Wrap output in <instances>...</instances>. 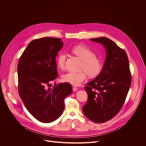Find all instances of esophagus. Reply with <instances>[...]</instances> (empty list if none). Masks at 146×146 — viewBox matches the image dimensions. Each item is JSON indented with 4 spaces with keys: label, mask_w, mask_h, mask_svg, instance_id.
<instances>
[{
    "label": "esophagus",
    "mask_w": 146,
    "mask_h": 146,
    "mask_svg": "<svg viewBox=\"0 0 146 146\" xmlns=\"http://www.w3.org/2000/svg\"><path fill=\"white\" fill-rule=\"evenodd\" d=\"M77 90H78V88H77V87H73V91L74 92L76 91Z\"/></svg>",
    "instance_id": "esophagus-1"
}]
</instances>
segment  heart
<instances>
[{
  "label": "heart",
  "instance_id": "heart-1",
  "mask_svg": "<svg viewBox=\"0 0 146 146\" xmlns=\"http://www.w3.org/2000/svg\"><path fill=\"white\" fill-rule=\"evenodd\" d=\"M72 52L78 57L82 64L79 72H68L62 76L63 81L73 86H79L86 78L87 74L90 77H95L100 74L103 68L101 59L96 56L95 52L90 48L83 45H78L72 49ZM66 60V55L60 52L56 57V64L60 69H64Z\"/></svg>",
  "mask_w": 146,
  "mask_h": 146
}]
</instances>
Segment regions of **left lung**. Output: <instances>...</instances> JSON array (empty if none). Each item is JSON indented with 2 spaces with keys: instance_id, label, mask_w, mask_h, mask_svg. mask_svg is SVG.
<instances>
[{
  "instance_id": "1",
  "label": "left lung",
  "mask_w": 146,
  "mask_h": 146,
  "mask_svg": "<svg viewBox=\"0 0 146 146\" xmlns=\"http://www.w3.org/2000/svg\"><path fill=\"white\" fill-rule=\"evenodd\" d=\"M90 40L102 43L107 56L100 73L85 87L88 100L82 111L91 121L103 123L113 118L122 109L132 76L125 51L105 37Z\"/></svg>"
}]
</instances>
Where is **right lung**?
<instances>
[{"mask_svg":"<svg viewBox=\"0 0 146 146\" xmlns=\"http://www.w3.org/2000/svg\"><path fill=\"white\" fill-rule=\"evenodd\" d=\"M63 44L59 38L35 39L18 61L19 95L28 111L41 122H51L60 116L65 98L73 91L68 82L51 85L58 77L55 57Z\"/></svg>","mask_w":146,"mask_h":146,"instance_id":"right-lung-1","label":"right lung"}]
</instances>
